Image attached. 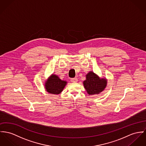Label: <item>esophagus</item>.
Returning a JSON list of instances; mask_svg holds the SVG:
<instances>
[{
    "label": "esophagus",
    "mask_w": 146,
    "mask_h": 146,
    "mask_svg": "<svg viewBox=\"0 0 146 146\" xmlns=\"http://www.w3.org/2000/svg\"><path fill=\"white\" fill-rule=\"evenodd\" d=\"M70 81L72 82H77L78 81V79L77 78H72L70 79Z\"/></svg>",
    "instance_id": "esophagus-1"
}]
</instances>
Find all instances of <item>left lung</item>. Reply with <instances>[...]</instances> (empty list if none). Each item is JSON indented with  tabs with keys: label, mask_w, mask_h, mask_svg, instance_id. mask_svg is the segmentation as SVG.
<instances>
[{
	"label": "left lung",
	"mask_w": 146,
	"mask_h": 146,
	"mask_svg": "<svg viewBox=\"0 0 146 146\" xmlns=\"http://www.w3.org/2000/svg\"><path fill=\"white\" fill-rule=\"evenodd\" d=\"M107 80L106 78H100L93 72H90L86 75V79L83 85L90 95L100 94L106 87Z\"/></svg>",
	"instance_id": "obj_1"
}]
</instances>
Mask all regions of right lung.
<instances>
[{
	"instance_id": "add662e5",
	"label": "right lung",
	"mask_w": 146,
	"mask_h": 146,
	"mask_svg": "<svg viewBox=\"0 0 146 146\" xmlns=\"http://www.w3.org/2000/svg\"><path fill=\"white\" fill-rule=\"evenodd\" d=\"M67 83L66 81L61 80L55 74H52L45 82V90L50 94H58L63 91Z\"/></svg>"
}]
</instances>
